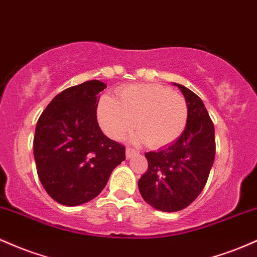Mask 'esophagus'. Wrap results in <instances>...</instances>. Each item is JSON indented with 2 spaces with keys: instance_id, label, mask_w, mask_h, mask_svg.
Segmentation results:
<instances>
[{
  "instance_id": "obj_1",
  "label": "esophagus",
  "mask_w": 257,
  "mask_h": 257,
  "mask_svg": "<svg viewBox=\"0 0 257 257\" xmlns=\"http://www.w3.org/2000/svg\"><path fill=\"white\" fill-rule=\"evenodd\" d=\"M137 153H138L137 150L129 149V147H128V149L125 150V157H126V159H129V158H132L134 155H137Z\"/></svg>"
}]
</instances>
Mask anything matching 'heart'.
<instances>
[{"label": "heart", "instance_id": "obj_1", "mask_svg": "<svg viewBox=\"0 0 257 257\" xmlns=\"http://www.w3.org/2000/svg\"><path fill=\"white\" fill-rule=\"evenodd\" d=\"M118 99L101 96L96 117L107 137L120 140L137 125L134 143L158 149L174 143L188 118L186 100L162 84H132L118 91Z\"/></svg>", "mask_w": 257, "mask_h": 257}]
</instances>
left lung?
Listing matches in <instances>:
<instances>
[{
    "mask_svg": "<svg viewBox=\"0 0 257 257\" xmlns=\"http://www.w3.org/2000/svg\"><path fill=\"white\" fill-rule=\"evenodd\" d=\"M174 85L185 96L187 124L173 144L145 153L149 169L138 182L147 204L166 213L182 210L199 196L215 158L214 124L202 99L182 84Z\"/></svg>",
    "mask_w": 257,
    "mask_h": 257,
    "instance_id": "8db88e82",
    "label": "left lung"
}]
</instances>
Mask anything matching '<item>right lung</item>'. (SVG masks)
Returning <instances> with one entry per match:
<instances>
[{
    "label": "right lung",
    "instance_id": "add662e5",
    "mask_svg": "<svg viewBox=\"0 0 257 257\" xmlns=\"http://www.w3.org/2000/svg\"><path fill=\"white\" fill-rule=\"evenodd\" d=\"M105 88L96 79L67 88L38 118L34 139L38 178L63 205L95 198L125 159L124 146L106 137L96 119L99 93Z\"/></svg>",
    "mask_w": 257,
    "mask_h": 257
}]
</instances>
